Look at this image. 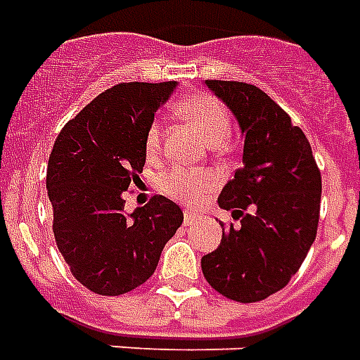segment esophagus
<instances>
[{
  "mask_svg": "<svg viewBox=\"0 0 360 360\" xmlns=\"http://www.w3.org/2000/svg\"><path fill=\"white\" fill-rule=\"evenodd\" d=\"M195 218H197V212L195 210H186V212H184V224H188V226H190V224H193V221H195Z\"/></svg>",
  "mask_w": 360,
  "mask_h": 360,
  "instance_id": "1",
  "label": "esophagus"
}]
</instances>
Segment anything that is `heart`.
Here are the masks:
<instances>
[{"label": "heart", "mask_w": 360, "mask_h": 360, "mask_svg": "<svg viewBox=\"0 0 360 360\" xmlns=\"http://www.w3.org/2000/svg\"><path fill=\"white\" fill-rule=\"evenodd\" d=\"M178 112L201 132V136L210 146H220L231 131V117L220 100L209 94H193L178 104ZM161 144V125L153 121L146 134V151L155 155ZM214 178L210 174L191 172L186 169H174L163 178V191L180 201H195L207 191L212 190Z\"/></svg>", "instance_id": "obj_1"}]
</instances>
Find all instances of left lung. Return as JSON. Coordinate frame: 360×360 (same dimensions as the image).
Here are the masks:
<instances>
[{
  "mask_svg": "<svg viewBox=\"0 0 360 360\" xmlns=\"http://www.w3.org/2000/svg\"><path fill=\"white\" fill-rule=\"evenodd\" d=\"M205 85L233 113L245 146L243 167L218 197L241 224L224 229L218 248L202 256V275L221 296L252 304L285 288L309 252L321 172L302 129L264 91L241 81Z\"/></svg>",
  "mask_w": 360,
  "mask_h": 360,
  "instance_id": "8db88e82",
  "label": "left lung"
}]
</instances>
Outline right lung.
<instances>
[{
  "label": "right lung",
  "mask_w": 360,
  "mask_h": 360,
  "mask_svg": "<svg viewBox=\"0 0 360 360\" xmlns=\"http://www.w3.org/2000/svg\"><path fill=\"white\" fill-rule=\"evenodd\" d=\"M176 85H113L68 121L51 151L47 193L56 247L75 279L102 296L131 292L150 279L182 226V209L167 197H151L131 214L123 199L146 163L153 115Z\"/></svg>",
  "instance_id": "add662e5"
}]
</instances>
